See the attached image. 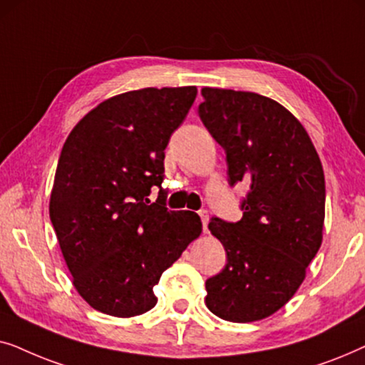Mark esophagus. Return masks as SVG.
Instances as JSON below:
<instances>
[{"instance_id": "esophagus-1", "label": "esophagus", "mask_w": 365, "mask_h": 365, "mask_svg": "<svg viewBox=\"0 0 365 365\" xmlns=\"http://www.w3.org/2000/svg\"><path fill=\"white\" fill-rule=\"evenodd\" d=\"M199 216H201V221H202V231L204 232H207V219H209V216H207V211H199Z\"/></svg>"}]
</instances>
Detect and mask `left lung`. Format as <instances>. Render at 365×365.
I'll list each match as a JSON object with an SVG mask.
<instances>
[{"label": "left lung", "mask_w": 365, "mask_h": 365, "mask_svg": "<svg viewBox=\"0 0 365 365\" xmlns=\"http://www.w3.org/2000/svg\"><path fill=\"white\" fill-rule=\"evenodd\" d=\"M199 118L226 153L227 181L244 182L242 219L212 217L227 262L206 281V306L224 321L269 317L291 299L321 247L326 181L302 124L257 93L202 88Z\"/></svg>", "instance_id": "8db88e82"}]
</instances>
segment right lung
Masks as SVG:
<instances>
[{"mask_svg":"<svg viewBox=\"0 0 365 365\" xmlns=\"http://www.w3.org/2000/svg\"><path fill=\"white\" fill-rule=\"evenodd\" d=\"M196 94V86L144 88L109 98L64 143L49 217L74 287L99 312L153 309L161 274L202 231L196 212L169 211L161 186L164 149Z\"/></svg>","mask_w":365,"mask_h":365,"instance_id":"add662e5","label":"right lung"}]
</instances>
